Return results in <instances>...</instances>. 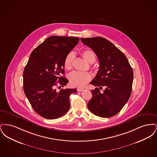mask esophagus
I'll list each match as a JSON object with an SVG mask.
<instances>
[{
    "mask_svg": "<svg viewBox=\"0 0 157 157\" xmlns=\"http://www.w3.org/2000/svg\"><path fill=\"white\" fill-rule=\"evenodd\" d=\"M77 90L78 92H82L84 90V89H82V88H77Z\"/></svg>",
    "mask_w": 157,
    "mask_h": 157,
    "instance_id": "1",
    "label": "esophagus"
}]
</instances>
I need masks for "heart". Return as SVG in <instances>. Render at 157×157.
<instances>
[{
  "mask_svg": "<svg viewBox=\"0 0 157 157\" xmlns=\"http://www.w3.org/2000/svg\"><path fill=\"white\" fill-rule=\"evenodd\" d=\"M82 58L89 63H93L96 60L95 53L90 49L83 50L81 52ZM74 53L69 52L66 56L63 61V67L67 71H70L73 67ZM92 76L89 72H80L74 71L68 75V79L71 84L77 87H83L90 81Z\"/></svg>",
  "mask_w": 157,
  "mask_h": 157,
  "instance_id": "b5f03b06",
  "label": "heart"
}]
</instances>
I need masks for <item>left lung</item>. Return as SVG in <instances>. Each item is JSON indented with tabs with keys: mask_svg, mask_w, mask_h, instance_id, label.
<instances>
[{
	"mask_svg": "<svg viewBox=\"0 0 157 157\" xmlns=\"http://www.w3.org/2000/svg\"><path fill=\"white\" fill-rule=\"evenodd\" d=\"M81 40L94 51L99 62L97 74L90 83L98 88L91 90L88 108L97 116L111 117L120 112L131 96L132 69L126 56L108 40L102 37ZM102 86L105 90L101 93L99 89Z\"/></svg>",
	"mask_w": 157,
	"mask_h": 157,
	"instance_id": "1",
	"label": "left lung"
}]
</instances>
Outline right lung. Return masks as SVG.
Here are the masks:
<instances>
[{"label":"right lung","instance_id":"obj_1","mask_svg":"<svg viewBox=\"0 0 157 157\" xmlns=\"http://www.w3.org/2000/svg\"><path fill=\"white\" fill-rule=\"evenodd\" d=\"M76 37L52 36L36 48L30 54L23 71V90L35 111L48 120L61 117L70 108L69 96L77 92L65 89L57 92L69 82L65 74L63 61L78 44Z\"/></svg>","mask_w":157,"mask_h":157}]
</instances>
